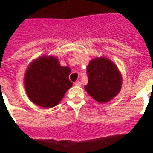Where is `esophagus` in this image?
Masks as SVG:
<instances>
[{
    "label": "esophagus",
    "mask_w": 153,
    "mask_h": 153,
    "mask_svg": "<svg viewBox=\"0 0 153 153\" xmlns=\"http://www.w3.org/2000/svg\"><path fill=\"white\" fill-rule=\"evenodd\" d=\"M74 85H75L76 86H81V82H80L79 81H77V82H74Z\"/></svg>",
    "instance_id": "1"
}]
</instances>
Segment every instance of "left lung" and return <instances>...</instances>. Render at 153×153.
<instances>
[{
	"label": "left lung",
	"mask_w": 153,
	"mask_h": 153,
	"mask_svg": "<svg viewBox=\"0 0 153 153\" xmlns=\"http://www.w3.org/2000/svg\"><path fill=\"white\" fill-rule=\"evenodd\" d=\"M88 83L85 91L99 103H106L119 94L122 76L116 64L106 57L94 58L87 66Z\"/></svg>",
	"instance_id": "left-lung-1"
}]
</instances>
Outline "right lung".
<instances>
[{"instance_id":"obj_1","label":"right lung","mask_w":153,"mask_h":153,"mask_svg":"<svg viewBox=\"0 0 153 153\" xmlns=\"http://www.w3.org/2000/svg\"><path fill=\"white\" fill-rule=\"evenodd\" d=\"M71 68L62 67L57 57L42 55L27 67L24 78L27 97L44 108L57 105L73 83L69 80Z\"/></svg>"}]
</instances>
